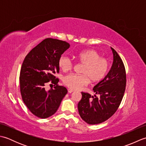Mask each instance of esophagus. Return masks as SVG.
<instances>
[{"instance_id": "1", "label": "esophagus", "mask_w": 146, "mask_h": 146, "mask_svg": "<svg viewBox=\"0 0 146 146\" xmlns=\"http://www.w3.org/2000/svg\"><path fill=\"white\" fill-rule=\"evenodd\" d=\"M68 92H69V93H72V92H74L73 90L71 89V88H68Z\"/></svg>"}]
</instances>
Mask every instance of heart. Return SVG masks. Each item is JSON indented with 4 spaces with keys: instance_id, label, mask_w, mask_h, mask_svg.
Returning <instances> with one entry per match:
<instances>
[{
    "instance_id": "heart-1",
    "label": "heart",
    "mask_w": 146,
    "mask_h": 146,
    "mask_svg": "<svg viewBox=\"0 0 146 146\" xmlns=\"http://www.w3.org/2000/svg\"><path fill=\"white\" fill-rule=\"evenodd\" d=\"M78 61L83 66L81 70V75L68 74L63 78V83L70 88L79 89L88 83L99 82L104 78L109 68L108 61L94 49L82 51L76 55ZM59 66L64 71L72 69L73 63L69 58L62 56L58 62Z\"/></svg>"
}]
</instances>
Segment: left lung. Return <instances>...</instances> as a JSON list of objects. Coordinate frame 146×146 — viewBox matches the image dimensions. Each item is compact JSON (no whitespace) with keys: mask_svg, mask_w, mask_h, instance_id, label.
<instances>
[{"mask_svg":"<svg viewBox=\"0 0 146 146\" xmlns=\"http://www.w3.org/2000/svg\"><path fill=\"white\" fill-rule=\"evenodd\" d=\"M113 61L109 72L96 85L91 96L82 92V98L78 104L82 119L88 124H98L109 119L119 108L126 86V73L122 59L112 48ZM96 94H98L97 97Z\"/></svg>","mask_w":146,"mask_h":146,"instance_id":"8db88e82","label":"left lung"}]
</instances>
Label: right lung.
Masks as SVG:
<instances>
[{
	"label": "right lung",
	"instance_id": "add662e5",
	"mask_svg": "<svg viewBox=\"0 0 146 146\" xmlns=\"http://www.w3.org/2000/svg\"><path fill=\"white\" fill-rule=\"evenodd\" d=\"M70 44L61 40L47 38L27 54L20 72V90L24 103L39 118L46 119L57 111L67 89L59 86L58 62L61 54L70 48ZM49 81L55 85L46 91L45 85Z\"/></svg>",
	"mask_w": 146,
	"mask_h": 146
}]
</instances>
